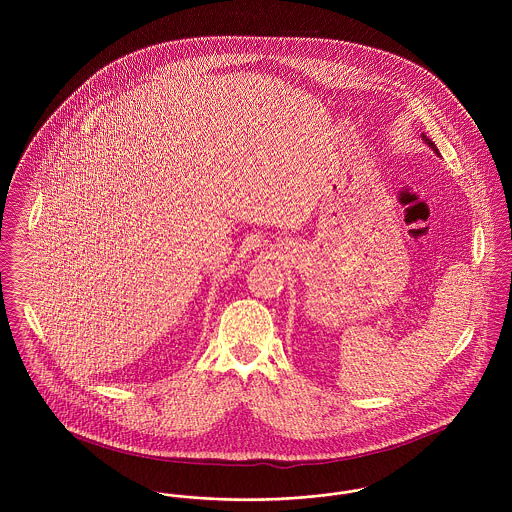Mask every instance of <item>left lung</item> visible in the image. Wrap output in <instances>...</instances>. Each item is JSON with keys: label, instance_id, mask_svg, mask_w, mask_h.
Returning <instances> with one entry per match:
<instances>
[{"label": "left lung", "instance_id": "1", "mask_svg": "<svg viewBox=\"0 0 512 512\" xmlns=\"http://www.w3.org/2000/svg\"><path fill=\"white\" fill-rule=\"evenodd\" d=\"M422 140H424V142H426V144H428V146L432 147V149H434V151H436V153H438V147H436V144H434V142H432V140H430V138H426V136H424V134H422Z\"/></svg>", "mask_w": 512, "mask_h": 512}]
</instances>
